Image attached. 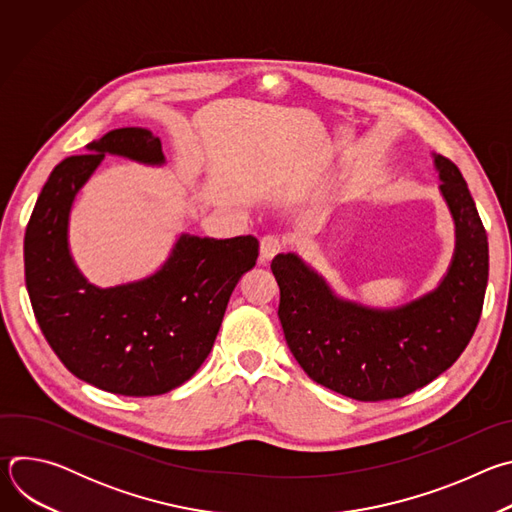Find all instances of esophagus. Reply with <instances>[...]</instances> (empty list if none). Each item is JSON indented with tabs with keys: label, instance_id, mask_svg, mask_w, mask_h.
I'll use <instances>...</instances> for the list:
<instances>
[{
	"label": "esophagus",
	"instance_id": "1",
	"mask_svg": "<svg viewBox=\"0 0 512 512\" xmlns=\"http://www.w3.org/2000/svg\"><path fill=\"white\" fill-rule=\"evenodd\" d=\"M283 251V243L279 237H273V235H265L259 243V257L263 263L271 261L277 253Z\"/></svg>",
	"mask_w": 512,
	"mask_h": 512
}]
</instances>
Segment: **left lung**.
Listing matches in <instances>:
<instances>
[{"mask_svg":"<svg viewBox=\"0 0 512 512\" xmlns=\"http://www.w3.org/2000/svg\"><path fill=\"white\" fill-rule=\"evenodd\" d=\"M442 196L456 225L448 273L429 294L389 310L338 298L296 253H279L285 342L318 385L356 401L405 397L448 371L468 346L488 283V237L462 172L433 154Z\"/></svg>","mask_w":512,"mask_h":512,"instance_id":"1","label":"left lung"}]
</instances>
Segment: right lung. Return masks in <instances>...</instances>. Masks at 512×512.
Wrapping results in <instances>:
<instances>
[{
    "label": "right lung",
    "instance_id": "right-lung-1",
    "mask_svg": "<svg viewBox=\"0 0 512 512\" xmlns=\"http://www.w3.org/2000/svg\"><path fill=\"white\" fill-rule=\"evenodd\" d=\"M105 154L162 166L150 129L121 127L62 160L44 184L24 237L26 287L50 348L81 381L127 397H152L186 383L208 356L241 275L255 267L253 235H180L150 277L97 287L72 261V202Z\"/></svg>",
    "mask_w": 512,
    "mask_h": 512
}]
</instances>
